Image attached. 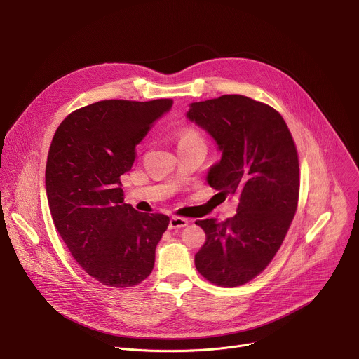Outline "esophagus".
I'll return each instance as SVG.
<instances>
[{"mask_svg": "<svg viewBox=\"0 0 359 359\" xmlns=\"http://www.w3.org/2000/svg\"><path fill=\"white\" fill-rule=\"evenodd\" d=\"M189 224V222L183 217H172L169 222V230H175V229H183Z\"/></svg>", "mask_w": 359, "mask_h": 359, "instance_id": "1", "label": "esophagus"}]
</instances>
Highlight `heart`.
Wrapping results in <instances>:
<instances>
[{
	"label": "heart",
	"instance_id": "b5f03b06",
	"mask_svg": "<svg viewBox=\"0 0 359 359\" xmlns=\"http://www.w3.org/2000/svg\"><path fill=\"white\" fill-rule=\"evenodd\" d=\"M187 142H201V137L194 129H186L180 133L179 143H187Z\"/></svg>",
	"mask_w": 359,
	"mask_h": 359
}]
</instances>
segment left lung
Wrapping results in <instances>:
<instances>
[{
	"label": "left lung",
	"mask_w": 359,
	"mask_h": 359,
	"mask_svg": "<svg viewBox=\"0 0 359 359\" xmlns=\"http://www.w3.org/2000/svg\"><path fill=\"white\" fill-rule=\"evenodd\" d=\"M186 118L206 130L222 151L220 162L208 172V183L238 201L237 215L226 222H196L206 243L194 264L210 283L237 287L269 266L294 219L297 149L281 115L243 95L193 102Z\"/></svg>",
	"instance_id": "1"
}]
</instances>
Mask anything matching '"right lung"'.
Wrapping results in <instances>:
<instances>
[{
  "label": "right lung",
  "instance_id": "obj_1",
  "mask_svg": "<svg viewBox=\"0 0 359 359\" xmlns=\"http://www.w3.org/2000/svg\"><path fill=\"white\" fill-rule=\"evenodd\" d=\"M172 104L100 100L68 115L50 143L45 169L50 216L76 263L105 285H137L155 266L169 217L123 203L121 176Z\"/></svg>",
  "mask_w": 359,
  "mask_h": 359
}]
</instances>
